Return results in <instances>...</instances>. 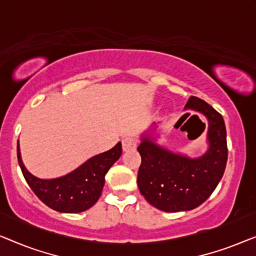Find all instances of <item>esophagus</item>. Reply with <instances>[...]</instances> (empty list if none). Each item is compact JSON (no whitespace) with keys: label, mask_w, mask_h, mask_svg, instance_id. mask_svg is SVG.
Instances as JSON below:
<instances>
[{"label":"esophagus","mask_w":256,"mask_h":256,"mask_svg":"<svg viewBox=\"0 0 256 256\" xmlns=\"http://www.w3.org/2000/svg\"><path fill=\"white\" fill-rule=\"evenodd\" d=\"M136 146H138V141L132 136H127V138L122 140V149H124V152L134 150Z\"/></svg>","instance_id":"obj_1"}]
</instances>
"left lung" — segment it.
Here are the masks:
<instances>
[{
    "label": "left lung",
    "mask_w": 256,
    "mask_h": 256,
    "mask_svg": "<svg viewBox=\"0 0 256 256\" xmlns=\"http://www.w3.org/2000/svg\"><path fill=\"white\" fill-rule=\"evenodd\" d=\"M185 110H194L208 120V149L198 158L174 154L143 135L138 152L140 192L150 205L164 212L190 211L216 190L227 163L226 127L222 114L197 96H190Z\"/></svg>",
    "instance_id": "1"
}]
</instances>
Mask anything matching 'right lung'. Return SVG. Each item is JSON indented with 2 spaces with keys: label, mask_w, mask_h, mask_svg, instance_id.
<instances>
[{
  "label": "right lung",
  "mask_w": 256,
  "mask_h": 256,
  "mask_svg": "<svg viewBox=\"0 0 256 256\" xmlns=\"http://www.w3.org/2000/svg\"><path fill=\"white\" fill-rule=\"evenodd\" d=\"M121 154L122 146L118 142L110 150L93 156L65 176L40 180L24 166L17 142V158L26 183L45 205L62 213H79L96 204L102 192L107 171L120 158Z\"/></svg>",
  "instance_id": "obj_1"
}]
</instances>
